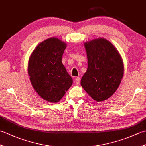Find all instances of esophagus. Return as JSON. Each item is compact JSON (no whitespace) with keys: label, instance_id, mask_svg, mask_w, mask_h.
<instances>
[{"label":"esophagus","instance_id":"esophagus-1","mask_svg":"<svg viewBox=\"0 0 146 146\" xmlns=\"http://www.w3.org/2000/svg\"><path fill=\"white\" fill-rule=\"evenodd\" d=\"M80 80H81V79H80V77H76V78H75V82L76 83V84H79V83H80Z\"/></svg>","mask_w":146,"mask_h":146}]
</instances>
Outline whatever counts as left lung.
Instances as JSON below:
<instances>
[{
	"label": "left lung",
	"mask_w": 146,
	"mask_h": 146,
	"mask_svg": "<svg viewBox=\"0 0 146 146\" xmlns=\"http://www.w3.org/2000/svg\"><path fill=\"white\" fill-rule=\"evenodd\" d=\"M88 68L81 85L97 102L107 100L120 85L123 64L119 52L107 39L99 38L85 43Z\"/></svg>",
	"instance_id": "8db88e82"
}]
</instances>
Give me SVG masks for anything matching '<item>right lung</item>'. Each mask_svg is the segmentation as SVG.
Segmentation results:
<instances>
[{
    "instance_id": "1",
    "label": "right lung",
    "mask_w": 146,
    "mask_h": 146,
    "mask_svg": "<svg viewBox=\"0 0 146 146\" xmlns=\"http://www.w3.org/2000/svg\"><path fill=\"white\" fill-rule=\"evenodd\" d=\"M66 45L56 38L45 40L33 51L29 58L30 81L40 97L55 103L63 97L73 83L61 62Z\"/></svg>"
}]
</instances>
